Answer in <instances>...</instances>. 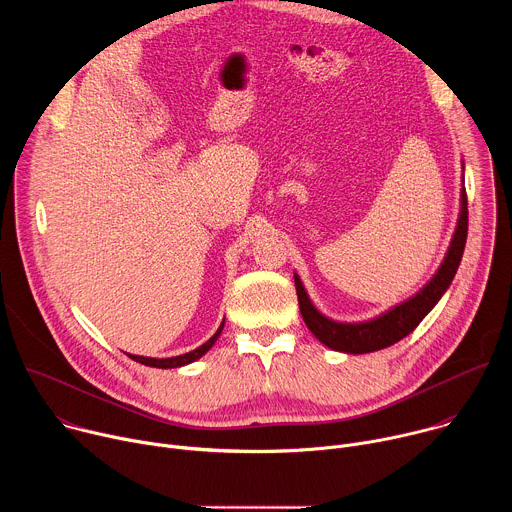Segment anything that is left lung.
<instances>
[{"label":"left lung","mask_w":512,"mask_h":512,"mask_svg":"<svg viewBox=\"0 0 512 512\" xmlns=\"http://www.w3.org/2000/svg\"><path fill=\"white\" fill-rule=\"evenodd\" d=\"M466 237H468V198H466V188H462V208H460L458 227L440 269H437V273L429 279V283L421 291H417L413 298H409L407 302L391 308L389 312L369 322L348 324V322H334L326 318L310 302L306 289L302 285V279L294 275L300 312L304 316L306 326L322 344L346 354L375 352L399 342L419 326V322L446 294V289L450 287L458 271V265L462 261Z\"/></svg>","instance_id":"obj_1"}]
</instances>
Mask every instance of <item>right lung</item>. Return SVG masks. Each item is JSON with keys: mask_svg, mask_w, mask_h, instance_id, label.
Masks as SVG:
<instances>
[{"mask_svg": "<svg viewBox=\"0 0 512 512\" xmlns=\"http://www.w3.org/2000/svg\"><path fill=\"white\" fill-rule=\"evenodd\" d=\"M225 328V322L218 326V330L214 332V336L210 340H206L202 346H198L196 350L192 352H186V354H180V356H172V358H150V356H137V354H129V358H133L135 362H141L145 364V367H156V369H178V367H184V364H190L194 360H198L202 354H206L212 344L218 340V336H221Z\"/></svg>", "mask_w": 512, "mask_h": 512, "instance_id": "right-lung-1", "label": "right lung"}]
</instances>
